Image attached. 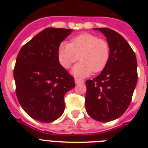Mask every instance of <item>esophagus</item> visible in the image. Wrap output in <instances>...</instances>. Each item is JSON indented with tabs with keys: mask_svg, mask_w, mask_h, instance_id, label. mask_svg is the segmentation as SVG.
<instances>
[{
	"mask_svg": "<svg viewBox=\"0 0 148 148\" xmlns=\"http://www.w3.org/2000/svg\"><path fill=\"white\" fill-rule=\"evenodd\" d=\"M74 81H75V84H83L84 82V81L83 79H80V78H75L74 79Z\"/></svg>",
	"mask_w": 148,
	"mask_h": 148,
	"instance_id": "1",
	"label": "esophagus"
}]
</instances>
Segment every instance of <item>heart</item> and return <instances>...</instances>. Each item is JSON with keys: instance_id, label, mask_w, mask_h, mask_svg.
<instances>
[{"instance_id": "obj_1", "label": "heart", "mask_w": 148, "mask_h": 148, "mask_svg": "<svg viewBox=\"0 0 148 148\" xmlns=\"http://www.w3.org/2000/svg\"><path fill=\"white\" fill-rule=\"evenodd\" d=\"M81 58L72 69L75 77H84L93 71L100 72L106 67L110 58V47L103 39L92 34L75 36L71 42H61L58 47V58L63 67L68 69Z\"/></svg>"}]
</instances>
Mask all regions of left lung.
Masks as SVG:
<instances>
[{
    "instance_id": "8db88e82",
    "label": "left lung",
    "mask_w": 148,
    "mask_h": 148,
    "mask_svg": "<svg viewBox=\"0 0 148 148\" xmlns=\"http://www.w3.org/2000/svg\"><path fill=\"white\" fill-rule=\"evenodd\" d=\"M104 34L110 58L101 74L86 81V110L93 119L108 122L128 108L138 81L135 53L121 34L110 28H95Z\"/></svg>"
}]
</instances>
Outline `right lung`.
Returning <instances> with one entry per match:
<instances>
[{
  "instance_id": "add662e5",
  "label": "right lung",
  "mask_w": 148,
  "mask_h": 148,
  "mask_svg": "<svg viewBox=\"0 0 148 148\" xmlns=\"http://www.w3.org/2000/svg\"><path fill=\"white\" fill-rule=\"evenodd\" d=\"M71 31L45 29L17 54L14 70L16 95L22 108L33 119L50 123L64 113V95L75 84L59 63L58 47Z\"/></svg>"
}]
</instances>
